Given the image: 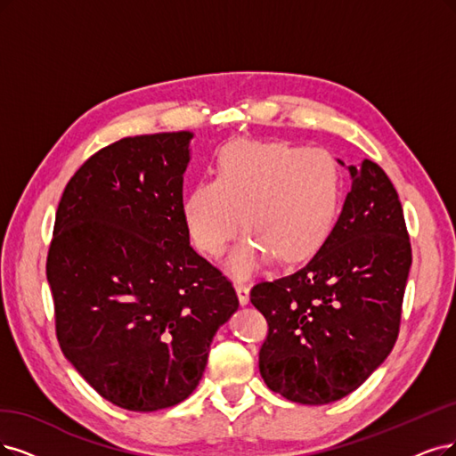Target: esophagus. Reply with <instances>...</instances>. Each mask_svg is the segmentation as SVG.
I'll return each mask as SVG.
<instances>
[{
  "label": "esophagus",
  "instance_id": "1",
  "mask_svg": "<svg viewBox=\"0 0 456 456\" xmlns=\"http://www.w3.org/2000/svg\"><path fill=\"white\" fill-rule=\"evenodd\" d=\"M237 295H239V302L242 306H246L249 302V288L244 283H237Z\"/></svg>",
  "mask_w": 456,
  "mask_h": 456
}]
</instances>
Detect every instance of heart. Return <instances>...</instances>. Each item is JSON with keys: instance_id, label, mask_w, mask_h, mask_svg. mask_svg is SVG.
Listing matches in <instances>:
<instances>
[{"instance_id": "heart-1", "label": "heart", "mask_w": 456, "mask_h": 456, "mask_svg": "<svg viewBox=\"0 0 456 456\" xmlns=\"http://www.w3.org/2000/svg\"><path fill=\"white\" fill-rule=\"evenodd\" d=\"M216 180L202 178L182 199V217L197 249L219 256L242 217L249 231L227 257L246 278L278 256L310 257L329 237L340 207L342 175L323 148L237 139L219 150Z\"/></svg>"}]
</instances>
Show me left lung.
I'll use <instances>...</instances> for the list:
<instances>
[{
    "label": "left lung",
    "instance_id": "obj_1",
    "mask_svg": "<svg viewBox=\"0 0 456 456\" xmlns=\"http://www.w3.org/2000/svg\"><path fill=\"white\" fill-rule=\"evenodd\" d=\"M347 171L351 191L315 256L291 276L257 283L249 295L268 323L259 351L266 387L308 406L359 389L389 355L411 266L389 176L370 159Z\"/></svg>",
    "mask_w": 456,
    "mask_h": 456
}]
</instances>
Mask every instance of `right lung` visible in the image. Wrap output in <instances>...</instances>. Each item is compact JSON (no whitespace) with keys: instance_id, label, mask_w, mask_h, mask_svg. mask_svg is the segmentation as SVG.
Here are the masks:
<instances>
[{"instance_id":"obj_1","label":"right lung","mask_w":456,"mask_h":456,"mask_svg":"<svg viewBox=\"0 0 456 456\" xmlns=\"http://www.w3.org/2000/svg\"><path fill=\"white\" fill-rule=\"evenodd\" d=\"M191 139L156 133L99 150L56 212L46 280L60 347L101 396L129 411L188 398L217 329L239 310L182 217Z\"/></svg>"}]
</instances>
